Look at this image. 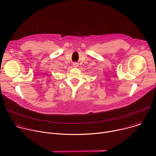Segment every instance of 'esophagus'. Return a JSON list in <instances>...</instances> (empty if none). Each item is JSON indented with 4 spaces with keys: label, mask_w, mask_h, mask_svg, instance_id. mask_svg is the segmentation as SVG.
I'll list each match as a JSON object with an SVG mask.
<instances>
[{
    "label": "esophagus",
    "mask_w": 156,
    "mask_h": 156,
    "mask_svg": "<svg viewBox=\"0 0 156 156\" xmlns=\"http://www.w3.org/2000/svg\"><path fill=\"white\" fill-rule=\"evenodd\" d=\"M73 67L76 68V67H78V64L77 63H73Z\"/></svg>",
    "instance_id": "esophagus-1"
}]
</instances>
